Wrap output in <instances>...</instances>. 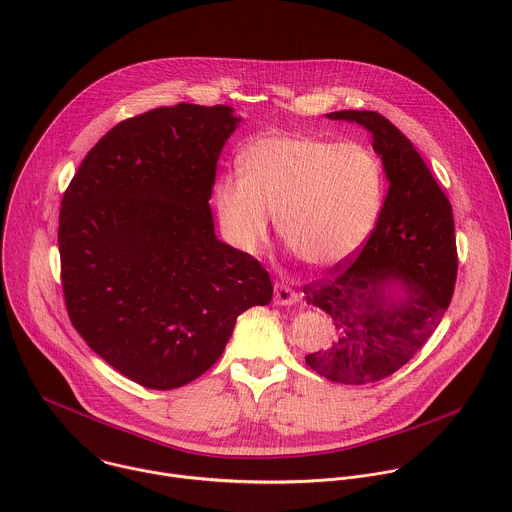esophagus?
<instances>
[{
  "label": "esophagus",
  "instance_id": "1",
  "mask_svg": "<svg viewBox=\"0 0 512 512\" xmlns=\"http://www.w3.org/2000/svg\"><path fill=\"white\" fill-rule=\"evenodd\" d=\"M297 301H299V295L289 285H285V283L275 285V303L277 305H293Z\"/></svg>",
  "mask_w": 512,
  "mask_h": 512
}]
</instances>
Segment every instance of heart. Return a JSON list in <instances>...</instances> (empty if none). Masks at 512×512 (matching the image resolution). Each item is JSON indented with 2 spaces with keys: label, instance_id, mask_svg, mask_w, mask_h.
I'll return each instance as SVG.
<instances>
[{
  "label": "heart",
  "instance_id": "heart-1",
  "mask_svg": "<svg viewBox=\"0 0 512 512\" xmlns=\"http://www.w3.org/2000/svg\"><path fill=\"white\" fill-rule=\"evenodd\" d=\"M243 173L215 185L225 237L245 253L269 239L271 217L287 247L327 269L349 259L371 235L385 197V169L359 141L265 135L243 151Z\"/></svg>",
  "mask_w": 512,
  "mask_h": 512
}]
</instances>
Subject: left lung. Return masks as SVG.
<instances>
[{
  "label": "left lung",
  "instance_id": "left-lung-1",
  "mask_svg": "<svg viewBox=\"0 0 512 512\" xmlns=\"http://www.w3.org/2000/svg\"><path fill=\"white\" fill-rule=\"evenodd\" d=\"M373 135L389 193L375 229L351 259L303 287L335 337L305 357L321 377L365 385L407 365L439 327L455 291L459 255L453 207L411 139L377 111H335ZM393 286H401L397 300Z\"/></svg>",
  "mask_w": 512,
  "mask_h": 512
}]
</instances>
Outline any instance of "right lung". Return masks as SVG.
Wrapping results in <instances>:
<instances>
[{
    "label": "right lung",
    "instance_id": "1",
    "mask_svg": "<svg viewBox=\"0 0 512 512\" xmlns=\"http://www.w3.org/2000/svg\"><path fill=\"white\" fill-rule=\"evenodd\" d=\"M241 119L227 105L155 107L109 129L59 207L61 287L71 325L141 387H183L225 351L237 317L273 285L219 241L209 199Z\"/></svg>",
    "mask_w": 512,
    "mask_h": 512
}]
</instances>
